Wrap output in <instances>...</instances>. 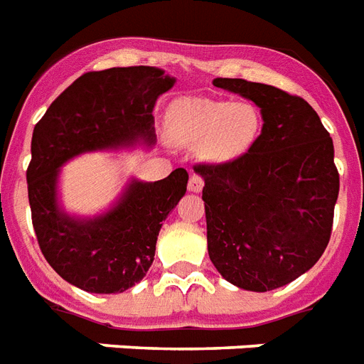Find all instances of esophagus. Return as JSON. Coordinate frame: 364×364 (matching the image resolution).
Here are the masks:
<instances>
[{"label":"esophagus","mask_w":364,"mask_h":364,"mask_svg":"<svg viewBox=\"0 0 364 364\" xmlns=\"http://www.w3.org/2000/svg\"><path fill=\"white\" fill-rule=\"evenodd\" d=\"M203 186H204V180L200 175H191L189 176V182H188V188L189 191H193V193H199V191H203Z\"/></svg>","instance_id":"1"}]
</instances>
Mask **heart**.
<instances>
[{"label":"heart","mask_w":364,"mask_h":364,"mask_svg":"<svg viewBox=\"0 0 364 364\" xmlns=\"http://www.w3.org/2000/svg\"><path fill=\"white\" fill-rule=\"evenodd\" d=\"M262 132V115L251 102L184 98L171 107L167 134L186 146L199 145L203 160L225 164L247 154Z\"/></svg>","instance_id":"1"}]
</instances>
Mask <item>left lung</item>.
Wrapping results in <instances>:
<instances>
[{"label": "left lung", "mask_w": 364, "mask_h": 364, "mask_svg": "<svg viewBox=\"0 0 364 364\" xmlns=\"http://www.w3.org/2000/svg\"><path fill=\"white\" fill-rule=\"evenodd\" d=\"M214 85L255 102L264 124L242 158L193 167L204 178L210 260L229 283L268 292L309 272L331 238L333 139L299 96L238 77Z\"/></svg>", "instance_id": "1"}]
</instances>
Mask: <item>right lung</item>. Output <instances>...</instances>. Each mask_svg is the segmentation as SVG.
<instances>
[{
	"instance_id": "1",
	"label": "right lung",
	"mask_w": 364,
	"mask_h": 364,
	"mask_svg": "<svg viewBox=\"0 0 364 364\" xmlns=\"http://www.w3.org/2000/svg\"><path fill=\"white\" fill-rule=\"evenodd\" d=\"M161 68L126 67L87 72L52 102L33 130L27 195L33 229L48 264L91 294L124 292L154 260L161 223L188 186V171L167 178H132L111 210L72 218L57 199L61 165L85 152L154 143L152 109L175 85Z\"/></svg>"
}]
</instances>
